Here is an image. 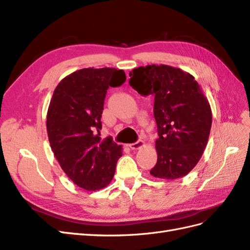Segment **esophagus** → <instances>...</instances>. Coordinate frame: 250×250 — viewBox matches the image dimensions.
<instances>
[{"instance_id":"1","label":"esophagus","mask_w":250,"mask_h":250,"mask_svg":"<svg viewBox=\"0 0 250 250\" xmlns=\"http://www.w3.org/2000/svg\"><path fill=\"white\" fill-rule=\"evenodd\" d=\"M144 145H145V143H144V141L140 140V141H138V142H135V143L130 144L129 147H130V149H132V150H137V149L142 148Z\"/></svg>"}]
</instances>
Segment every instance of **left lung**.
Masks as SVG:
<instances>
[{"mask_svg": "<svg viewBox=\"0 0 250 250\" xmlns=\"http://www.w3.org/2000/svg\"><path fill=\"white\" fill-rule=\"evenodd\" d=\"M129 76L139 94L154 96L157 162L150 174L163 179L187 175L202 156L211 127L209 103L198 82L166 64L140 66Z\"/></svg>", "mask_w": 250, "mask_h": 250, "instance_id": "1", "label": "left lung"}]
</instances>
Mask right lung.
<instances>
[{
  "instance_id": "add662e5",
  "label": "right lung",
  "mask_w": 250,
  "mask_h": 250,
  "mask_svg": "<svg viewBox=\"0 0 250 250\" xmlns=\"http://www.w3.org/2000/svg\"><path fill=\"white\" fill-rule=\"evenodd\" d=\"M123 70L82 69L64 77L53 93L47 115L51 148L69 178L86 191L109 185L122 146L102 140L101 115L109 86L122 85Z\"/></svg>"
}]
</instances>
